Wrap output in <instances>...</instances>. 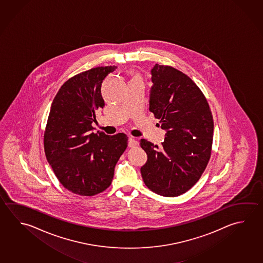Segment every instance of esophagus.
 <instances>
[{"label":"esophagus","instance_id":"esophagus-1","mask_svg":"<svg viewBox=\"0 0 263 263\" xmlns=\"http://www.w3.org/2000/svg\"><path fill=\"white\" fill-rule=\"evenodd\" d=\"M138 145V141L133 138V137H130L128 139V147H136Z\"/></svg>","mask_w":263,"mask_h":263}]
</instances>
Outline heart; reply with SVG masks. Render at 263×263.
<instances>
[{
    "mask_svg": "<svg viewBox=\"0 0 263 263\" xmlns=\"http://www.w3.org/2000/svg\"><path fill=\"white\" fill-rule=\"evenodd\" d=\"M135 79H139V78H138V77H137V76H135L133 79H131V80H135Z\"/></svg>",
    "mask_w": 263,
    "mask_h": 263,
    "instance_id": "b5f03b06",
    "label": "heart"
}]
</instances>
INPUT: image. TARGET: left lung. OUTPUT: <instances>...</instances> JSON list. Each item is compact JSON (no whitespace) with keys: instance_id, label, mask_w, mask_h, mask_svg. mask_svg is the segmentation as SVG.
Segmentation results:
<instances>
[{"instance_id":"obj_1","label":"left lung","mask_w":263,"mask_h":263,"mask_svg":"<svg viewBox=\"0 0 263 263\" xmlns=\"http://www.w3.org/2000/svg\"><path fill=\"white\" fill-rule=\"evenodd\" d=\"M151 74L149 111L166 134L161 148L140 140L147 155L140 171L152 191L177 197L191 189L207 167L213 138L212 111L201 90L179 70L156 64Z\"/></svg>"}]
</instances>
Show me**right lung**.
<instances>
[{
    "label": "right lung",
    "instance_id": "obj_1",
    "mask_svg": "<svg viewBox=\"0 0 263 263\" xmlns=\"http://www.w3.org/2000/svg\"><path fill=\"white\" fill-rule=\"evenodd\" d=\"M117 66H101L68 79L51 103L44 151L61 184L80 196H94L110 186L115 167L127 147V136L94 133L96 111L104 106L101 87Z\"/></svg>",
    "mask_w": 263,
    "mask_h": 263
}]
</instances>
